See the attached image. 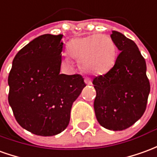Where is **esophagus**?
<instances>
[{
    "mask_svg": "<svg viewBox=\"0 0 157 157\" xmlns=\"http://www.w3.org/2000/svg\"><path fill=\"white\" fill-rule=\"evenodd\" d=\"M85 83L86 85H92V81L89 78H85Z\"/></svg>",
    "mask_w": 157,
    "mask_h": 157,
    "instance_id": "1",
    "label": "esophagus"
}]
</instances>
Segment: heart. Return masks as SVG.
<instances>
[{
    "mask_svg": "<svg viewBox=\"0 0 157 157\" xmlns=\"http://www.w3.org/2000/svg\"><path fill=\"white\" fill-rule=\"evenodd\" d=\"M67 54L84 72L103 75L115 65L117 46L109 36L93 34L72 39L68 43ZM67 62L66 59L65 63Z\"/></svg>",
    "mask_w": 157,
    "mask_h": 157,
    "instance_id": "1",
    "label": "heart"
}]
</instances>
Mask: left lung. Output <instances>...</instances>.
<instances>
[{
    "label": "left lung",
    "instance_id": "obj_1",
    "mask_svg": "<svg viewBox=\"0 0 157 157\" xmlns=\"http://www.w3.org/2000/svg\"><path fill=\"white\" fill-rule=\"evenodd\" d=\"M110 37L119 50L115 65L93 81L98 123L113 131L127 129L141 118L151 91L146 63L134 41L117 31Z\"/></svg>",
    "mask_w": 157,
    "mask_h": 157
}]
</instances>
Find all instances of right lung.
<instances>
[{
    "label": "right lung",
    "mask_w": 157,
    "mask_h": 157,
    "mask_svg": "<svg viewBox=\"0 0 157 157\" xmlns=\"http://www.w3.org/2000/svg\"><path fill=\"white\" fill-rule=\"evenodd\" d=\"M63 35L46 34L19 50L8 75V102L22 128L53 136L67 128L73 102L86 86L78 74H60Z\"/></svg>",
    "instance_id": "right-lung-1"
}]
</instances>
